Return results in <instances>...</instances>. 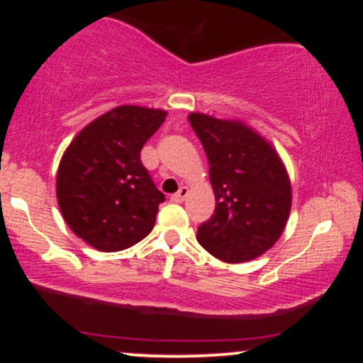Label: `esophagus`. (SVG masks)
Returning a JSON list of instances; mask_svg holds the SVG:
<instances>
[{
	"label": "esophagus",
	"instance_id": "obj_1",
	"mask_svg": "<svg viewBox=\"0 0 363 363\" xmlns=\"http://www.w3.org/2000/svg\"><path fill=\"white\" fill-rule=\"evenodd\" d=\"M187 194H189V189H187L186 186H182L177 193H174L172 196H170V199H172L174 203H182L187 198Z\"/></svg>",
	"mask_w": 363,
	"mask_h": 363
}]
</instances>
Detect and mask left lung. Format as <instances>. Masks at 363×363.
Segmentation results:
<instances>
[{"label": "left lung", "mask_w": 363, "mask_h": 363, "mask_svg": "<svg viewBox=\"0 0 363 363\" xmlns=\"http://www.w3.org/2000/svg\"><path fill=\"white\" fill-rule=\"evenodd\" d=\"M189 123L205 148L216 198L196 239L220 261H251L273 247L289 220L285 165L268 141L239 121L193 112Z\"/></svg>", "instance_id": "1"}]
</instances>
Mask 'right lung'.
Here are the masks:
<instances>
[{
	"mask_svg": "<svg viewBox=\"0 0 363 363\" xmlns=\"http://www.w3.org/2000/svg\"><path fill=\"white\" fill-rule=\"evenodd\" d=\"M167 112L119 106L91 121L57 169V205L80 239L104 252L131 247L152 232L165 196L141 164V148Z\"/></svg>",
	"mask_w": 363,
	"mask_h": 363,
	"instance_id": "obj_1",
	"label": "right lung"
}]
</instances>
